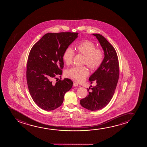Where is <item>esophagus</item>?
<instances>
[{
  "instance_id": "esophagus-1",
  "label": "esophagus",
  "mask_w": 147,
  "mask_h": 147,
  "mask_svg": "<svg viewBox=\"0 0 147 147\" xmlns=\"http://www.w3.org/2000/svg\"><path fill=\"white\" fill-rule=\"evenodd\" d=\"M78 86V83L77 82H75L73 83V86L74 87H77Z\"/></svg>"
}]
</instances>
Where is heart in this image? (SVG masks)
I'll list each match as a JSON object with an SVG mask.
<instances>
[{
  "label": "heart",
  "mask_w": 147,
  "mask_h": 147,
  "mask_svg": "<svg viewBox=\"0 0 147 147\" xmlns=\"http://www.w3.org/2000/svg\"><path fill=\"white\" fill-rule=\"evenodd\" d=\"M75 48L77 51L85 56L84 64L92 70H96L102 64L104 54L102 50L96 48V45L90 40H86L77 45ZM74 56V52L70 47L65 49L62 58L67 65L72 64ZM67 77L78 82H81L88 75L89 71L86 67H74L67 71Z\"/></svg>",
  "instance_id": "b5f03b06"
}]
</instances>
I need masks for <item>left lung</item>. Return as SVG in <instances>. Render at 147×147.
Returning <instances> with one entry per match:
<instances>
[{"label":"left lung","mask_w":147,"mask_h":147,"mask_svg":"<svg viewBox=\"0 0 147 147\" xmlns=\"http://www.w3.org/2000/svg\"><path fill=\"white\" fill-rule=\"evenodd\" d=\"M92 35L96 36L102 48L104 58L100 66L89 78L91 84L93 81L96 82V86L91 88L92 90L80 103L87 109L95 111L106 107L113 98L119 80V64L113 47L102 35Z\"/></svg>","instance_id":"1"}]
</instances>
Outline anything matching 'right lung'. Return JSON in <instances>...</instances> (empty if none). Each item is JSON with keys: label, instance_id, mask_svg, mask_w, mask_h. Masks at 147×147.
I'll return each mask as SVG.
<instances>
[{"label": "right lung", "instance_id": "obj_1", "mask_svg": "<svg viewBox=\"0 0 147 147\" xmlns=\"http://www.w3.org/2000/svg\"><path fill=\"white\" fill-rule=\"evenodd\" d=\"M78 32L47 33L33 46L26 67V80L33 100L40 109L54 110L62 104L64 95L72 87L70 79L52 82L56 75L62 74L63 54L77 38Z\"/></svg>", "mask_w": 147, "mask_h": 147}]
</instances>
